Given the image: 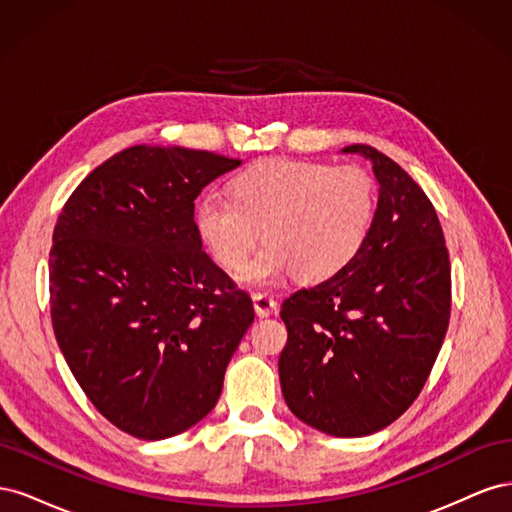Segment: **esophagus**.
I'll return each mask as SVG.
<instances>
[{
  "label": "esophagus",
  "instance_id": "1",
  "mask_svg": "<svg viewBox=\"0 0 512 512\" xmlns=\"http://www.w3.org/2000/svg\"><path fill=\"white\" fill-rule=\"evenodd\" d=\"M252 301H254V309H256L258 316H269V314L275 312V307H277V301L273 299V294H269V292H256Z\"/></svg>",
  "mask_w": 512,
  "mask_h": 512
}]
</instances>
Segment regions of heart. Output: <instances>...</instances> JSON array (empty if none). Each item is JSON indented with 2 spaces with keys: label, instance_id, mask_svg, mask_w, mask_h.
<instances>
[{
  "label": "heart",
  "instance_id": "b5f03b06",
  "mask_svg": "<svg viewBox=\"0 0 512 512\" xmlns=\"http://www.w3.org/2000/svg\"><path fill=\"white\" fill-rule=\"evenodd\" d=\"M376 211V188L361 166L267 160L232 181V196L209 194L198 203L196 226L226 269L245 286H269L294 271L320 282L359 254Z\"/></svg>",
  "mask_w": 512,
  "mask_h": 512
}]
</instances>
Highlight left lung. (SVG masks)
<instances>
[{
  "instance_id": "left-lung-1",
  "label": "left lung",
  "mask_w": 512,
  "mask_h": 512,
  "mask_svg": "<svg viewBox=\"0 0 512 512\" xmlns=\"http://www.w3.org/2000/svg\"><path fill=\"white\" fill-rule=\"evenodd\" d=\"M378 181L367 239L327 282L282 305L280 382L290 412L322 433L361 438L391 425L425 386L451 318V262L431 200L369 145Z\"/></svg>"
}]
</instances>
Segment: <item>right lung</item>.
<instances>
[{
  "label": "right lung",
  "instance_id": "obj_1",
  "mask_svg": "<svg viewBox=\"0 0 512 512\" xmlns=\"http://www.w3.org/2000/svg\"><path fill=\"white\" fill-rule=\"evenodd\" d=\"M241 160L136 145L89 173L53 232L51 318L98 412L141 440L215 408L254 322L250 294L203 252L194 200Z\"/></svg>",
  "mask_w": 512,
  "mask_h": 512
}]
</instances>
